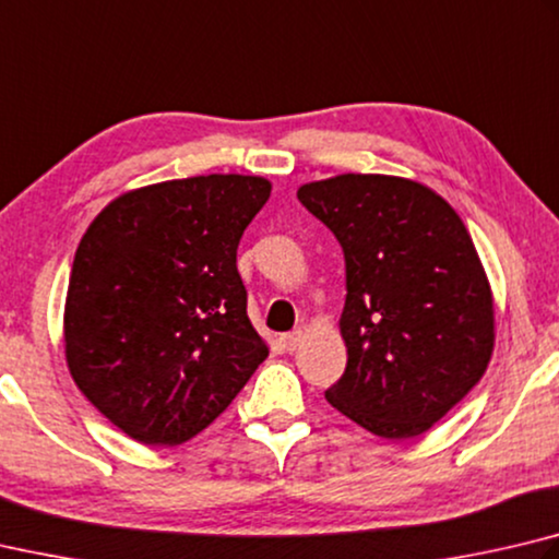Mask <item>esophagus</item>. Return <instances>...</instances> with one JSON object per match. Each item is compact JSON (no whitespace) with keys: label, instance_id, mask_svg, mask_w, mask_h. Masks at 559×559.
Masks as SVG:
<instances>
[{"label":"esophagus","instance_id":"34e87169","mask_svg":"<svg viewBox=\"0 0 559 559\" xmlns=\"http://www.w3.org/2000/svg\"><path fill=\"white\" fill-rule=\"evenodd\" d=\"M300 342H302L300 330L288 332V334H283V337H281V344H283V349H286V352H296L300 347Z\"/></svg>","mask_w":559,"mask_h":559}]
</instances>
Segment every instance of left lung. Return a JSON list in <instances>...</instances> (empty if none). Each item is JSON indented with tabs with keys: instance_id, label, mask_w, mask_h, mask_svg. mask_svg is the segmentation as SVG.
I'll return each mask as SVG.
<instances>
[{
	"instance_id": "obj_1",
	"label": "left lung",
	"mask_w": 559,
	"mask_h": 559,
	"mask_svg": "<svg viewBox=\"0 0 559 559\" xmlns=\"http://www.w3.org/2000/svg\"><path fill=\"white\" fill-rule=\"evenodd\" d=\"M298 200L347 266V369L324 399L379 438H418L479 383L493 352L491 288L469 231L405 178L344 174L308 182Z\"/></svg>"
}]
</instances>
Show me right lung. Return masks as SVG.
<instances>
[{"label": "right lung", "instance_id": "1", "mask_svg": "<svg viewBox=\"0 0 559 559\" xmlns=\"http://www.w3.org/2000/svg\"><path fill=\"white\" fill-rule=\"evenodd\" d=\"M257 176H198L131 190L75 251L66 359L121 432L174 448L202 432L269 357L237 271L239 239L266 205Z\"/></svg>", "mask_w": 559, "mask_h": 559}]
</instances>
